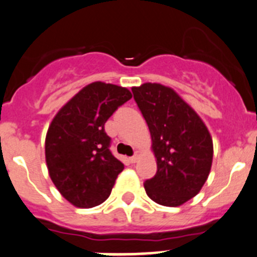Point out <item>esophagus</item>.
I'll use <instances>...</instances> for the list:
<instances>
[{
  "label": "esophagus",
  "instance_id": "obj_1",
  "mask_svg": "<svg viewBox=\"0 0 257 257\" xmlns=\"http://www.w3.org/2000/svg\"><path fill=\"white\" fill-rule=\"evenodd\" d=\"M139 156H140V154H139V151H136V153H135V155H134V156H131V158L128 159V161H130L131 164L136 163V161L139 160Z\"/></svg>",
  "mask_w": 257,
  "mask_h": 257
}]
</instances>
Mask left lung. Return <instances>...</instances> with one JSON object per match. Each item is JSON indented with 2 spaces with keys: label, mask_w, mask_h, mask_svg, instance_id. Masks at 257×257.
<instances>
[{
  "label": "left lung",
  "mask_w": 257,
  "mask_h": 257,
  "mask_svg": "<svg viewBox=\"0 0 257 257\" xmlns=\"http://www.w3.org/2000/svg\"><path fill=\"white\" fill-rule=\"evenodd\" d=\"M131 89L150 130L158 165L154 178L144 183L146 194L161 206H182L200 192L211 172V134L173 88L144 83Z\"/></svg>",
  "instance_id": "obj_1"
}]
</instances>
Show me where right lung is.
I'll return each instance as SVG.
<instances>
[{"instance_id": "obj_1", "label": "right lung", "mask_w": 257, "mask_h": 257, "mask_svg": "<svg viewBox=\"0 0 257 257\" xmlns=\"http://www.w3.org/2000/svg\"><path fill=\"white\" fill-rule=\"evenodd\" d=\"M133 97L111 83L85 85L58 111L45 138L49 175L60 194L78 208H92L109 197L123 164L109 151L104 123Z\"/></svg>"}]
</instances>
